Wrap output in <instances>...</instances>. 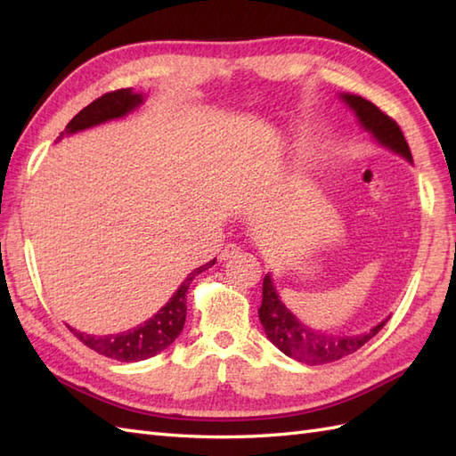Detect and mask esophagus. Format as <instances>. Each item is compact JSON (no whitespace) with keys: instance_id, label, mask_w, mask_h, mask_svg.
I'll use <instances>...</instances> for the list:
<instances>
[{"instance_id":"esophagus-1","label":"esophagus","mask_w":456,"mask_h":456,"mask_svg":"<svg viewBox=\"0 0 456 456\" xmlns=\"http://www.w3.org/2000/svg\"><path fill=\"white\" fill-rule=\"evenodd\" d=\"M239 253H240V247H239V245H235V243H229V245H225V248L221 250L219 258H221V260H229V258L237 256Z\"/></svg>"}]
</instances>
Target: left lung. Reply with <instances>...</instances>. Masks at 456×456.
I'll return each mask as SVG.
<instances>
[{
  "mask_svg": "<svg viewBox=\"0 0 456 456\" xmlns=\"http://www.w3.org/2000/svg\"><path fill=\"white\" fill-rule=\"evenodd\" d=\"M341 98L348 103V108L354 111L362 127L368 133H372V137L378 142L394 152H398L405 160H413L408 141H405L400 125L395 123L390 115H386L380 108H376L372 102L361 98V95L341 94ZM258 317L260 323L265 327L266 337L280 348V351L288 354L289 358H296V361L312 366L335 362L338 358L353 354L364 343L370 341L390 319H384L382 323L372 327L368 333L353 337L314 331V329H309L307 325L299 323L296 315L280 302L270 274H266L263 280V304H260Z\"/></svg>",
  "mask_w": 456,
  "mask_h": 456,
  "instance_id": "left-lung-1",
  "label": "left lung"
}]
</instances>
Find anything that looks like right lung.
<instances>
[{
	"mask_svg": "<svg viewBox=\"0 0 456 456\" xmlns=\"http://www.w3.org/2000/svg\"><path fill=\"white\" fill-rule=\"evenodd\" d=\"M141 103L142 95L134 94L131 88L103 94L102 98L94 100L88 108H84L76 118H72V121L66 125L64 133H61V137L62 134L84 131L110 119L123 118V115H127L134 108H139ZM213 265H216V258L190 273L188 278L182 282V286L176 289V294L170 297V302L164 305L159 314H154L149 322L133 327L129 331L103 337L86 335L76 331L72 327L70 331L76 338H80L86 346L92 348V351L113 358V361L137 362L159 354L160 351H164V348L176 341V337L182 333L183 322H186V294L191 280L201 274L203 270L211 268Z\"/></svg>",
	"mask_w": 456,
	"mask_h": 456,
	"instance_id": "right-lung-1",
	"label": "right lung"
}]
</instances>
